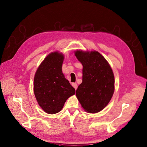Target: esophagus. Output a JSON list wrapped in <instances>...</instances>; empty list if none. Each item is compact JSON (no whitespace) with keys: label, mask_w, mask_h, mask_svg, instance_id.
I'll return each instance as SVG.
<instances>
[{"label":"esophagus","mask_w":147,"mask_h":147,"mask_svg":"<svg viewBox=\"0 0 147 147\" xmlns=\"http://www.w3.org/2000/svg\"><path fill=\"white\" fill-rule=\"evenodd\" d=\"M72 84V86H73V88L75 89H77V88H78V84L76 83V82H73V83H72L71 84Z\"/></svg>","instance_id":"esophagus-1"}]
</instances>
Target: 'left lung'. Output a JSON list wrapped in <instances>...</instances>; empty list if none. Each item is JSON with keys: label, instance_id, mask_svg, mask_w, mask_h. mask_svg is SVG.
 Listing matches in <instances>:
<instances>
[{"label": "left lung", "instance_id": "1", "mask_svg": "<svg viewBox=\"0 0 147 147\" xmlns=\"http://www.w3.org/2000/svg\"><path fill=\"white\" fill-rule=\"evenodd\" d=\"M75 56L83 66L82 82L76 90V96L86 111L97 113L107 106L114 94V73L99 52L78 50Z\"/></svg>", "mask_w": 147, "mask_h": 147}]
</instances>
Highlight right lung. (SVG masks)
<instances>
[{
	"mask_svg": "<svg viewBox=\"0 0 147 147\" xmlns=\"http://www.w3.org/2000/svg\"><path fill=\"white\" fill-rule=\"evenodd\" d=\"M64 56L58 52L48 55L38 68L33 89L37 102L48 114H54L62 109L66 100L75 94V89L64 76Z\"/></svg>",
	"mask_w": 147,
	"mask_h": 147,
	"instance_id": "add662e5",
	"label": "right lung"
}]
</instances>
